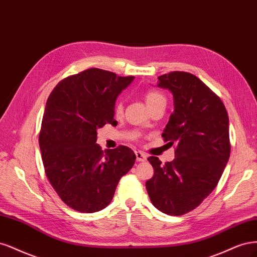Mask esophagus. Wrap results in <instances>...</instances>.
Instances as JSON below:
<instances>
[{"label": "esophagus", "instance_id": "esophagus-1", "mask_svg": "<svg viewBox=\"0 0 257 257\" xmlns=\"http://www.w3.org/2000/svg\"><path fill=\"white\" fill-rule=\"evenodd\" d=\"M136 157H137V161H145L146 159H147V156L144 154V153H142V152H136Z\"/></svg>", "mask_w": 257, "mask_h": 257}]
</instances>
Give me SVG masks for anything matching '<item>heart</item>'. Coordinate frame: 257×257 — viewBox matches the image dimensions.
I'll return each instance as SVG.
<instances>
[{"label": "heart", "instance_id": "1", "mask_svg": "<svg viewBox=\"0 0 257 257\" xmlns=\"http://www.w3.org/2000/svg\"><path fill=\"white\" fill-rule=\"evenodd\" d=\"M145 101H146L147 106L150 107V106L159 103V102H165V97L160 92H158V90H148V92L145 94ZM114 110H115V114L116 115L121 114V112H122L121 102L118 101L116 104H115Z\"/></svg>", "mask_w": 257, "mask_h": 257}]
</instances>
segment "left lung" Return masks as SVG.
<instances>
[{"label":"left lung","instance_id":"left-lung-1","mask_svg":"<svg viewBox=\"0 0 257 257\" xmlns=\"http://www.w3.org/2000/svg\"><path fill=\"white\" fill-rule=\"evenodd\" d=\"M157 86L174 99L162 137L176 144L175 159L161 164L147 160L155 170L146 181L151 202L170 216L193 210L217 187L229 159L228 115L221 99L193 74L172 71L158 77Z\"/></svg>","mask_w":257,"mask_h":257}]
</instances>
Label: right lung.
Segmentation results:
<instances>
[{"instance_id": "add662e5", "label": "right lung", "mask_w": 257, "mask_h": 257, "mask_svg": "<svg viewBox=\"0 0 257 257\" xmlns=\"http://www.w3.org/2000/svg\"><path fill=\"white\" fill-rule=\"evenodd\" d=\"M134 79L89 68L62 80L48 98L39 134L45 172L74 210L105 208L121 176L134 167L131 148L119 145L103 152L96 143L98 128L117 123L115 100Z\"/></svg>"}]
</instances>
